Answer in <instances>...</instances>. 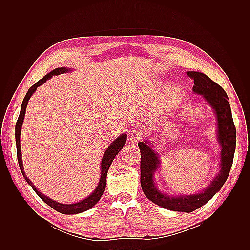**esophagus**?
<instances>
[{"label": "esophagus", "mask_w": 250, "mask_h": 250, "mask_svg": "<svg viewBox=\"0 0 250 250\" xmlns=\"http://www.w3.org/2000/svg\"><path fill=\"white\" fill-rule=\"evenodd\" d=\"M142 138H143V134L139 130H131L129 132V139L131 142H138L142 140Z\"/></svg>", "instance_id": "34e87169"}]
</instances>
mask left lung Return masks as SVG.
Segmentation results:
<instances>
[{"instance_id": "obj_1", "label": "left lung", "mask_w": 250, "mask_h": 250, "mask_svg": "<svg viewBox=\"0 0 250 250\" xmlns=\"http://www.w3.org/2000/svg\"><path fill=\"white\" fill-rule=\"evenodd\" d=\"M188 76L194 80L193 92L201 95L209 106L216 112L217 138L221 146L220 172L211 184L198 194L169 196L162 193L155 186L153 174L160 167L158 154L148 145V141L140 142L141 150V186L146 197L162 208L174 211H191L199 208L214 197L229 177L236 150V127L231 117L229 97L225 90L206 74L200 72H188Z\"/></svg>"}]
</instances>
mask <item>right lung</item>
Here are the masks:
<instances>
[{"label": "right lung", "instance_id": "obj_1", "mask_svg": "<svg viewBox=\"0 0 250 250\" xmlns=\"http://www.w3.org/2000/svg\"><path fill=\"white\" fill-rule=\"evenodd\" d=\"M70 69H66V67H57V69L53 70L52 72H50L49 74H47L42 79L37 81L35 84H33L31 87L28 89V93L26 94L24 100H22L21 103V112L19 119L17 121L16 124V143H17V153H18V161H19V166L20 169L21 171L22 176L25 177L27 183L31 186V188L34 190V192L40 196L42 201L46 202L49 207H51L52 208H54L55 210L59 211V213L64 214V215H73V214H79L82 213V211H85L89 208H92L95 204L100 200L101 196L104 193L105 187H106V176H107V172L108 169L110 167V165L112 163V161L115 160V157L117 156V154L119 153V151L123 148V146L125 145L126 143V134H121L118 139H116L113 141L109 147L107 148V150L105 151V153L102 157L101 161V176H100V180L99 184H98L97 188H95V191L90 194L88 197H86L85 199H83L79 202L76 203H70V204H64V203H59L57 201H54L53 199L49 198L48 196L43 195L42 193H41L37 188H35V186H33L32 181L30 180L25 174L24 171V167H22V161H21V125L22 122H24V118H25V113H26V108H27V104L30 98L33 95V93L37 89V87L41 86L42 84H43L48 79H50L52 76H55V75H59V74H63V73H67L70 72Z\"/></svg>", "mask_w": 250, "mask_h": 250}]
</instances>
